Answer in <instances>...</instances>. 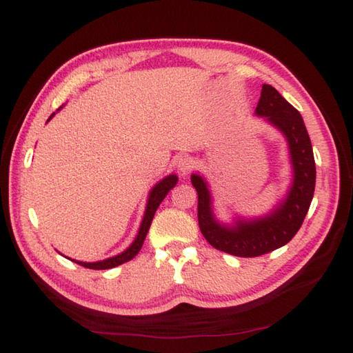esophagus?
<instances>
[{"label":"esophagus","instance_id":"obj_1","mask_svg":"<svg viewBox=\"0 0 353 353\" xmlns=\"http://www.w3.org/2000/svg\"><path fill=\"white\" fill-rule=\"evenodd\" d=\"M176 167H177L179 171L182 172V174H188L191 168L194 167V162L188 154H181L176 159Z\"/></svg>","mask_w":353,"mask_h":353}]
</instances>
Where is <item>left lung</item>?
Here are the masks:
<instances>
[{
    "mask_svg": "<svg viewBox=\"0 0 353 353\" xmlns=\"http://www.w3.org/2000/svg\"><path fill=\"white\" fill-rule=\"evenodd\" d=\"M256 114L265 117L288 139L294 181L288 197L279 208L264 219L239 220L234 228H224L215 221L212 215L206 182L197 174L191 177V183L199 196L197 219L201 234L216 250L241 258L261 256L290 243L308 214L316 188V161L310 134L299 110L292 108L273 86L264 85Z\"/></svg>",
    "mask_w": 353,
    "mask_h": 353,
    "instance_id": "8db88e82",
    "label": "left lung"
}]
</instances>
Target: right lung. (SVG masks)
<instances>
[{
    "label": "right lung",
    "instance_id": "obj_1",
    "mask_svg": "<svg viewBox=\"0 0 353 353\" xmlns=\"http://www.w3.org/2000/svg\"><path fill=\"white\" fill-rule=\"evenodd\" d=\"M54 115V114H52ZM52 115L50 117V119L52 118ZM177 183V177L174 174H171L168 177H165L163 181H161L157 183L154 188L150 192V197H148V203H147V209H145V215H144V220L141 223V228L138 232V236L134 239L133 244L127 249L125 252H123L121 254H118V256L114 258H109V259H104V261H99V262H80V261H74L77 262L79 265L81 267H86V268H92V270H108V268H114L124 264V262L133 259L137 254L139 253L142 244H144V239L147 236V232L150 229V224L153 221V216L156 209L159 208L161 201L167 196L168 191L171 188H174Z\"/></svg>",
    "mask_w": 353,
    "mask_h": 353
}]
</instances>
